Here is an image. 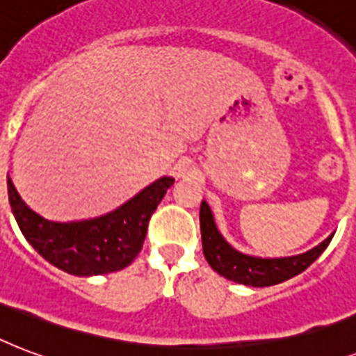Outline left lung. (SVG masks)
<instances>
[{
	"label": "left lung",
	"instance_id": "left-lung-1",
	"mask_svg": "<svg viewBox=\"0 0 356 356\" xmlns=\"http://www.w3.org/2000/svg\"><path fill=\"white\" fill-rule=\"evenodd\" d=\"M200 234H202L204 256L211 269L232 282L252 286V288L275 286L288 278L297 277L312 261L318 260L334 236L330 234L329 238L302 254L282 256V258H261V256L247 254L236 249L232 243H228L227 238L217 228L213 211L206 200L200 204Z\"/></svg>",
	"mask_w": 356,
	"mask_h": 356
}]
</instances>
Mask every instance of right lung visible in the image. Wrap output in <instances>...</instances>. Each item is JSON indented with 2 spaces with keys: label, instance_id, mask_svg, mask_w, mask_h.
Returning a JSON list of instances; mask_svg holds the SVG:
<instances>
[{
  "label": "right lung",
  "instance_id": "right-lung-1",
  "mask_svg": "<svg viewBox=\"0 0 356 356\" xmlns=\"http://www.w3.org/2000/svg\"><path fill=\"white\" fill-rule=\"evenodd\" d=\"M172 184V176H161L109 213L63 222L49 221L29 208L7 176L10 209L27 243L51 266L74 277L128 267L143 249L148 221Z\"/></svg>",
  "mask_w": 356,
  "mask_h": 356
}]
</instances>
